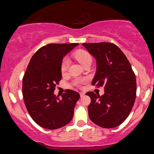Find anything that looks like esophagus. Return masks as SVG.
<instances>
[{
    "label": "esophagus",
    "mask_w": 154,
    "mask_h": 154,
    "mask_svg": "<svg viewBox=\"0 0 154 154\" xmlns=\"http://www.w3.org/2000/svg\"><path fill=\"white\" fill-rule=\"evenodd\" d=\"M80 96L81 97H83V96H85V93L84 92H80Z\"/></svg>",
    "instance_id": "1"
}]
</instances>
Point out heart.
Instances as JSON below:
<instances>
[{"label": "heart", "mask_w": 154, "mask_h": 154, "mask_svg": "<svg viewBox=\"0 0 154 154\" xmlns=\"http://www.w3.org/2000/svg\"><path fill=\"white\" fill-rule=\"evenodd\" d=\"M74 56L75 59L79 62V63L82 65L83 66L85 64H87L88 62H92V57L90 55V54L88 53V51L85 50H82V49H80V50L77 51L74 54ZM69 61L67 58H64L61 64V71L62 72L66 71L68 67H69ZM85 82V79L80 80L79 82H77V84H79L81 83H83Z\"/></svg>", "instance_id": "b5f03b06"}]
</instances>
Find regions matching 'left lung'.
<instances>
[{
  "label": "left lung",
  "mask_w": 154,
  "mask_h": 154,
  "mask_svg": "<svg viewBox=\"0 0 154 154\" xmlns=\"http://www.w3.org/2000/svg\"><path fill=\"white\" fill-rule=\"evenodd\" d=\"M96 62L92 85L105 87L101 96L89 92L88 115L91 121L105 128H112L125 121L133 107L137 93L136 77L126 56L111 43H83Z\"/></svg>",
  "instance_id": "left-lung-1"
}]
</instances>
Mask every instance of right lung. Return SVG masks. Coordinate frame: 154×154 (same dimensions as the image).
Instances as JSON below:
<instances>
[{
    "mask_svg": "<svg viewBox=\"0 0 154 154\" xmlns=\"http://www.w3.org/2000/svg\"><path fill=\"white\" fill-rule=\"evenodd\" d=\"M79 43H50L40 48L30 59L22 81V93L28 113L38 126L60 128L71 121L79 94L66 90L61 98L54 90L62 79L64 57Z\"/></svg>",
    "mask_w": 154,
    "mask_h": 154,
    "instance_id": "1",
    "label": "right lung"
}]
</instances>
